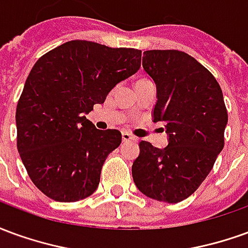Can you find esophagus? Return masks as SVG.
Wrapping results in <instances>:
<instances>
[{"mask_svg":"<svg viewBox=\"0 0 248 248\" xmlns=\"http://www.w3.org/2000/svg\"><path fill=\"white\" fill-rule=\"evenodd\" d=\"M135 138L133 137L131 134H129V133H122V140L124 142H130V140H134Z\"/></svg>","mask_w":248,"mask_h":248,"instance_id":"obj_1","label":"esophagus"}]
</instances>
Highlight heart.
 I'll return each instance as SVG.
<instances>
[{
  "instance_id": "b5f03b06",
  "label": "heart",
  "mask_w": 248,
  "mask_h": 248,
  "mask_svg": "<svg viewBox=\"0 0 248 248\" xmlns=\"http://www.w3.org/2000/svg\"><path fill=\"white\" fill-rule=\"evenodd\" d=\"M149 81V79H145V78H140V79H138V81H137V83H142V82H147Z\"/></svg>"
}]
</instances>
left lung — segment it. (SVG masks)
<instances>
[{
  "mask_svg": "<svg viewBox=\"0 0 248 248\" xmlns=\"http://www.w3.org/2000/svg\"><path fill=\"white\" fill-rule=\"evenodd\" d=\"M142 66L155 82L153 118L166 124L169 145L158 149L140 140L133 179L146 197L178 203L202 185L223 149V94L213 74L185 51L146 50Z\"/></svg>",
  "mask_w": 248,
  "mask_h": 248,
  "instance_id": "8db88e82",
  "label": "left lung"
}]
</instances>
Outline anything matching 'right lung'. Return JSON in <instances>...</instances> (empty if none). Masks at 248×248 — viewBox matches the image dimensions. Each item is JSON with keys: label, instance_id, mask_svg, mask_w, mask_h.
<instances>
[{"label": "right lung", "instance_id": "1", "mask_svg": "<svg viewBox=\"0 0 248 248\" xmlns=\"http://www.w3.org/2000/svg\"><path fill=\"white\" fill-rule=\"evenodd\" d=\"M142 51L69 41L35 62L16 110L17 149L31 182L57 202H76L97 190L118 130L86 119L117 83L140 70Z\"/></svg>", "mask_w": 248, "mask_h": 248}]
</instances>
